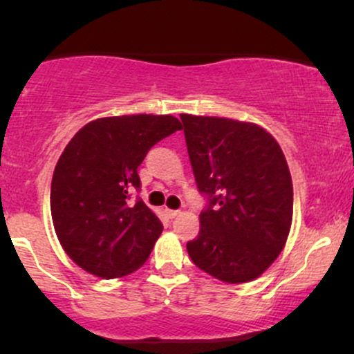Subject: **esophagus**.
<instances>
[{
  "instance_id": "esophagus-1",
  "label": "esophagus",
  "mask_w": 354,
  "mask_h": 354,
  "mask_svg": "<svg viewBox=\"0 0 354 354\" xmlns=\"http://www.w3.org/2000/svg\"><path fill=\"white\" fill-rule=\"evenodd\" d=\"M165 211H166V214H168L169 218H176L178 214H180V211H178V209H169V208H166Z\"/></svg>"
}]
</instances>
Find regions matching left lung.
Wrapping results in <instances>:
<instances>
[{
    "mask_svg": "<svg viewBox=\"0 0 354 354\" xmlns=\"http://www.w3.org/2000/svg\"><path fill=\"white\" fill-rule=\"evenodd\" d=\"M200 193L208 208L188 241L191 261L225 283L261 276L281 253L293 219L286 158L261 126L216 116L180 115Z\"/></svg>",
    "mask_w": 354,
    "mask_h": 354,
    "instance_id": "obj_1",
    "label": "left lung"
}]
</instances>
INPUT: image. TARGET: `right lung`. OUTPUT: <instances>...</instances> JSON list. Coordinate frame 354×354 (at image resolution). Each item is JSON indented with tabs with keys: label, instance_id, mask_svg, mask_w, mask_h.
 <instances>
[{
	"label": "right lung",
	"instance_id": "obj_1",
	"mask_svg": "<svg viewBox=\"0 0 354 354\" xmlns=\"http://www.w3.org/2000/svg\"><path fill=\"white\" fill-rule=\"evenodd\" d=\"M181 129L169 115L109 116L89 121L61 153L51 181L56 236L73 261L100 278H120L145 265L163 225L143 201L138 166L158 141Z\"/></svg>",
	"mask_w": 354,
	"mask_h": 354
}]
</instances>
